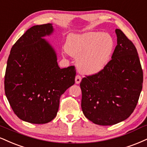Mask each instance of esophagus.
I'll list each match as a JSON object with an SVG mask.
<instances>
[{"mask_svg": "<svg viewBox=\"0 0 147 147\" xmlns=\"http://www.w3.org/2000/svg\"><path fill=\"white\" fill-rule=\"evenodd\" d=\"M81 81V77H80V76H79V75L76 76V77H75V83H76V84H80Z\"/></svg>", "mask_w": 147, "mask_h": 147, "instance_id": "obj_1", "label": "esophagus"}]
</instances>
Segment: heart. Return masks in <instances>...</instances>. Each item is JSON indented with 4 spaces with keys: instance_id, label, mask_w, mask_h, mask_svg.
I'll return each instance as SVG.
<instances>
[{
    "instance_id": "obj_1",
    "label": "heart",
    "mask_w": 147,
    "mask_h": 147,
    "mask_svg": "<svg viewBox=\"0 0 147 147\" xmlns=\"http://www.w3.org/2000/svg\"><path fill=\"white\" fill-rule=\"evenodd\" d=\"M114 49L112 37L96 31L72 33L67 37L65 44L67 53L77 57L79 71L88 75L102 71L109 63Z\"/></svg>"
}]
</instances>
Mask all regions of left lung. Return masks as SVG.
<instances>
[{"instance_id": "1", "label": "left lung", "mask_w": 147, "mask_h": 147, "mask_svg": "<svg viewBox=\"0 0 147 147\" xmlns=\"http://www.w3.org/2000/svg\"><path fill=\"white\" fill-rule=\"evenodd\" d=\"M115 32L117 45L111 61L80 84L83 113L99 125H113L129 117L142 89L143 72L135 46L121 30Z\"/></svg>"}]
</instances>
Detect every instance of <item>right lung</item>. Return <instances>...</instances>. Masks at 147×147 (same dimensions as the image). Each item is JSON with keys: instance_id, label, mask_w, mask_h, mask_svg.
I'll return each mask as SVG.
<instances>
[{"instance_id": "obj_1", "label": "right lung", "mask_w": 147, "mask_h": 147, "mask_svg": "<svg viewBox=\"0 0 147 147\" xmlns=\"http://www.w3.org/2000/svg\"><path fill=\"white\" fill-rule=\"evenodd\" d=\"M54 32L52 24L31 27L12 47L7 63V98L18 117L33 124L52 121L61 95L75 84V67L60 68L56 51L44 38Z\"/></svg>"}]
</instances>
